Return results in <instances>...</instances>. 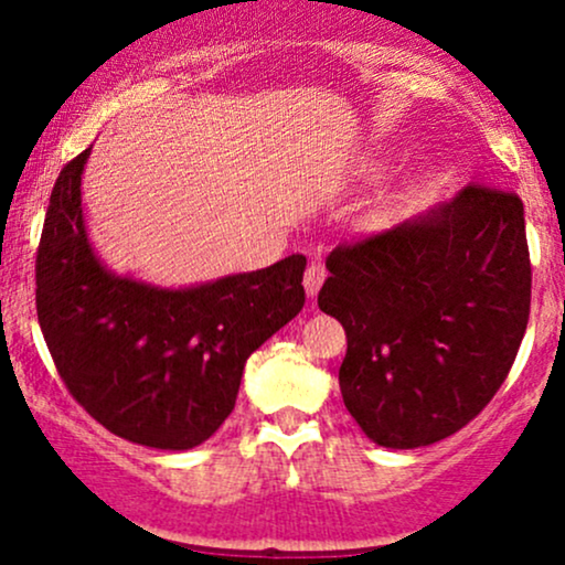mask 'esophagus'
<instances>
[{
    "instance_id": "obj_1",
    "label": "esophagus",
    "mask_w": 565,
    "mask_h": 565,
    "mask_svg": "<svg viewBox=\"0 0 565 565\" xmlns=\"http://www.w3.org/2000/svg\"><path fill=\"white\" fill-rule=\"evenodd\" d=\"M323 278H327V268H323L321 263H310V265H308V270H305V278H302L305 291H308V297H316V295H319V289H321Z\"/></svg>"
}]
</instances>
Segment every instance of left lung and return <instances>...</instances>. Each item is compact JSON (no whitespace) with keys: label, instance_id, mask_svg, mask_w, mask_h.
<instances>
[{"label":"left lung","instance_id":"8db88e82","mask_svg":"<svg viewBox=\"0 0 565 565\" xmlns=\"http://www.w3.org/2000/svg\"><path fill=\"white\" fill-rule=\"evenodd\" d=\"M319 308L348 334L340 391L377 446L417 449L462 430L508 377L531 308L518 193L465 185L327 257Z\"/></svg>","mask_w":565,"mask_h":565}]
</instances>
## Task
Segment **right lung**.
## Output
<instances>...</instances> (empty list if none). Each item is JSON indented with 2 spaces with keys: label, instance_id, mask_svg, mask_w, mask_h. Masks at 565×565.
Instances as JSON below:
<instances>
[{
  "label": "right lung",
  "instance_id": "add662e5",
  "mask_svg": "<svg viewBox=\"0 0 565 565\" xmlns=\"http://www.w3.org/2000/svg\"><path fill=\"white\" fill-rule=\"evenodd\" d=\"M89 151L57 174L36 252V316L89 417L151 449L204 444L236 406L244 364L305 305V257L185 289L116 276L82 215Z\"/></svg>",
  "mask_w": 565,
  "mask_h": 565
}]
</instances>
